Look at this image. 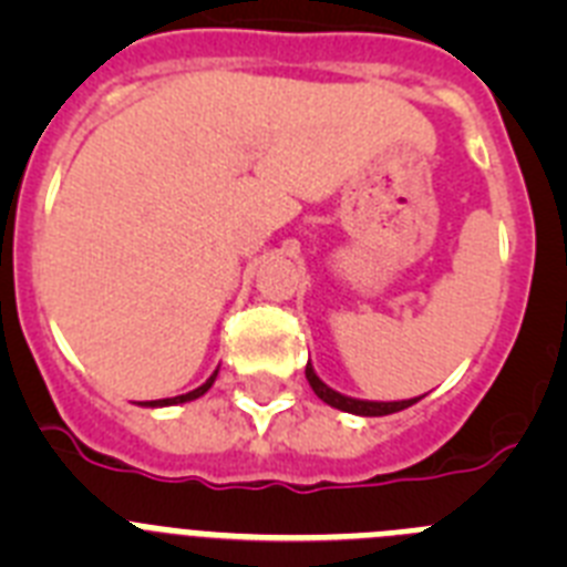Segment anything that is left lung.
Masks as SVG:
<instances>
[{"label":"left lung","mask_w":567,"mask_h":567,"mask_svg":"<svg viewBox=\"0 0 567 567\" xmlns=\"http://www.w3.org/2000/svg\"><path fill=\"white\" fill-rule=\"evenodd\" d=\"M307 380H309V385H312V392L318 394L323 403L332 405V409H340V412L358 414V417H383V414L403 412V409H409V405H414L420 400V398H412V400H360V398H349V394L334 392L332 385L323 383V380L318 378V372H315L312 363H307Z\"/></svg>","instance_id":"1"}]
</instances>
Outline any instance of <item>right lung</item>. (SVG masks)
<instances>
[{"mask_svg": "<svg viewBox=\"0 0 567 567\" xmlns=\"http://www.w3.org/2000/svg\"><path fill=\"white\" fill-rule=\"evenodd\" d=\"M215 378H218V369H215V372L209 374V378L204 380V383L198 385V389H193V392H187V394H175V398H164V400H144V403H138V405H144V409H162V405H182V403H193V400H198V398H202V394H207L209 389H213Z\"/></svg>", "mask_w": 567, "mask_h": 567, "instance_id": "right-lung-1", "label": "right lung"}]
</instances>
